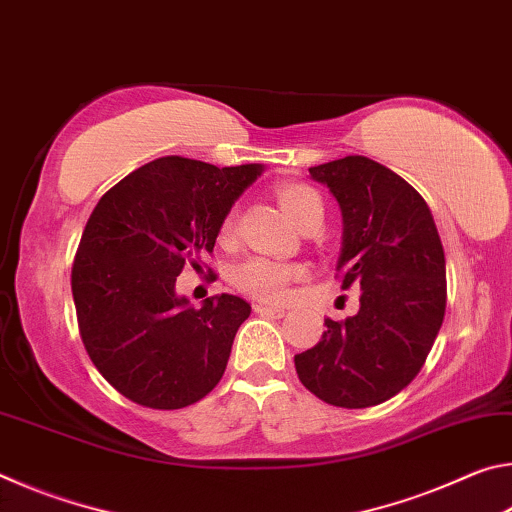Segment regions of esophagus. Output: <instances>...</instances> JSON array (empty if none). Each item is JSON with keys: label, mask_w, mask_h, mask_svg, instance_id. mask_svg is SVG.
<instances>
[{"label": "esophagus", "mask_w": 512, "mask_h": 512, "mask_svg": "<svg viewBox=\"0 0 512 512\" xmlns=\"http://www.w3.org/2000/svg\"><path fill=\"white\" fill-rule=\"evenodd\" d=\"M253 309H255V314H259V316H271V318H282L284 314H287V309H284V307L264 305V302H255Z\"/></svg>", "instance_id": "esophagus-1"}]
</instances>
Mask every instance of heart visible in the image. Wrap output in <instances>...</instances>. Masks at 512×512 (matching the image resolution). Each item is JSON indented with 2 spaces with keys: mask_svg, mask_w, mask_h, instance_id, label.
Here are the masks:
<instances>
[{
  "mask_svg": "<svg viewBox=\"0 0 512 512\" xmlns=\"http://www.w3.org/2000/svg\"><path fill=\"white\" fill-rule=\"evenodd\" d=\"M277 201H280L282 212L296 225H300L316 210H323L320 196L307 185H282L277 189ZM232 221H235V214L225 216L221 228L223 235H230ZM300 273L302 268L296 264H282L266 257H253L235 268V277H232V280H235L237 289L248 293L250 298L280 302L287 296L289 284L296 280V277H300Z\"/></svg>",
  "mask_w": 512,
  "mask_h": 512,
  "instance_id": "heart-1",
  "label": "heart"
}]
</instances>
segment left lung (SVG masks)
<instances>
[{"label":"left lung","mask_w":512,"mask_h":512,"mask_svg":"<svg viewBox=\"0 0 512 512\" xmlns=\"http://www.w3.org/2000/svg\"><path fill=\"white\" fill-rule=\"evenodd\" d=\"M343 216L336 271L341 289L361 287V307L325 318L314 348L296 354L307 391L343 409L391 400L427 361L445 318V250L429 205L415 189L363 155L309 169Z\"/></svg>","instance_id":"left-lung-1"}]
</instances>
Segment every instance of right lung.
I'll use <instances>...</instances> for the list:
<instances>
[{
    "mask_svg": "<svg viewBox=\"0 0 512 512\" xmlns=\"http://www.w3.org/2000/svg\"><path fill=\"white\" fill-rule=\"evenodd\" d=\"M262 171L167 155L128 173L90 214L72 266L76 318L92 363L131 402L183 409L223 377L250 305L221 293L194 309L176 277L187 264L201 271L230 207Z\"/></svg>",
    "mask_w": 512,
    "mask_h": 512,
    "instance_id": "add662e5",
    "label": "right lung"
}]
</instances>
